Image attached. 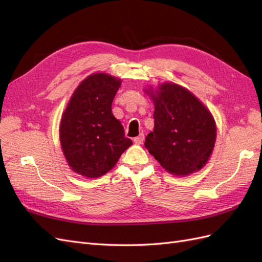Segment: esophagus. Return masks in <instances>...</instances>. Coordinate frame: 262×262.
Listing matches in <instances>:
<instances>
[{"instance_id":"obj_1","label":"esophagus","mask_w":262,"mask_h":262,"mask_svg":"<svg viewBox=\"0 0 262 262\" xmlns=\"http://www.w3.org/2000/svg\"><path fill=\"white\" fill-rule=\"evenodd\" d=\"M133 141H134V143H137V144H142L143 143V141H144V134L143 133H141L140 136H138V137H136L133 139Z\"/></svg>"}]
</instances>
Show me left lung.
Listing matches in <instances>:
<instances>
[{
    "mask_svg": "<svg viewBox=\"0 0 262 262\" xmlns=\"http://www.w3.org/2000/svg\"><path fill=\"white\" fill-rule=\"evenodd\" d=\"M150 93L155 106L154 130L145 147L172 175L186 176L207 164L216 138L209 110L188 90L165 83Z\"/></svg>",
    "mask_w": 262,
    "mask_h": 262,
    "instance_id": "left-lung-1",
    "label": "left lung"
}]
</instances>
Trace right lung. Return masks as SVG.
<instances>
[{
  "mask_svg": "<svg viewBox=\"0 0 262 262\" xmlns=\"http://www.w3.org/2000/svg\"><path fill=\"white\" fill-rule=\"evenodd\" d=\"M121 81L105 73L92 74L77 86L62 115L60 141L75 172L90 178L105 175L132 141L112 112Z\"/></svg>",
  "mask_w": 262,
  "mask_h": 262,
  "instance_id": "1",
  "label": "right lung"
}]
</instances>
